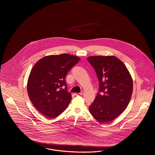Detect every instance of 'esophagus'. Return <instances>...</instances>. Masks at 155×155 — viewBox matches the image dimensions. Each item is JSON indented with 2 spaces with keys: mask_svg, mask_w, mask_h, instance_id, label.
<instances>
[{
  "mask_svg": "<svg viewBox=\"0 0 155 155\" xmlns=\"http://www.w3.org/2000/svg\"><path fill=\"white\" fill-rule=\"evenodd\" d=\"M84 94V92H81L80 93H75V95H82Z\"/></svg>",
  "mask_w": 155,
  "mask_h": 155,
  "instance_id": "esophagus-1",
  "label": "esophagus"
}]
</instances>
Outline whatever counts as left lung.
Wrapping results in <instances>:
<instances>
[{"mask_svg": "<svg viewBox=\"0 0 155 155\" xmlns=\"http://www.w3.org/2000/svg\"><path fill=\"white\" fill-rule=\"evenodd\" d=\"M87 60L99 82V93L89 110L100 123H109L122 113L130 102L132 77L125 64L116 56H94Z\"/></svg>", "mask_w": 155, "mask_h": 155, "instance_id": "1", "label": "left lung"}]
</instances>
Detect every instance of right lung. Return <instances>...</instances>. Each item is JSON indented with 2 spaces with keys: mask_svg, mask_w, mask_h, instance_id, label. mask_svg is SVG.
<instances>
[{
  "mask_svg": "<svg viewBox=\"0 0 155 155\" xmlns=\"http://www.w3.org/2000/svg\"><path fill=\"white\" fill-rule=\"evenodd\" d=\"M80 58L74 55H50L32 67L28 82V94L34 107L47 118L58 117L71 100L67 91L66 74Z\"/></svg>",
  "mask_w": 155,
  "mask_h": 155,
  "instance_id": "add662e5",
  "label": "right lung"
}]
</instances>
